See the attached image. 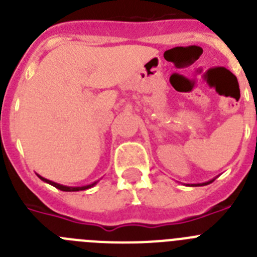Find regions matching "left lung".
I'll return each instance as SVG.
<instances>
[{
	"label": "left lung",
	"instance_id": "obj_1",
	"mask_svg": "<svg viewBox=\"0 0 257 257\" xmlns=\"http://www.w3.org/2000/svg\"><path fill=\"white\" fill-rule=\"evenodd\" d=\"M215 180V179H212V180H210V181H206V183H201V184H188V187H203V185H207V184H211L212 183V181Z\"/></svg>",
	"mask_w": 257,
	"mask_h": 257
}]
</instances>
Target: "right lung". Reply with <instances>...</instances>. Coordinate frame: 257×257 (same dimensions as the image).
<instances>
[{
	"label": "right lung",
	"instance_id": "add662e5",
	"mask_svg": "<svg viewBox=\"0 0 257 257\" xmlns=\"http://www.w3.org/2000/svg\"><path fill=\"white\" fill-rule=\"evenodd\" d=\"M37 176L42 181H45V183L50 184V185H52V187L58 188V189L63 190V192H79V190H86V189H88V188H92V187H94V185H96L97 181H99V180H97V181H95V183H92V184H88V185H83V187H67V185H61V184L55 183V181L47 180V179L42 178V176H41V175H38V174H37Z\"/></svg>",
	"mask_w": 257,
	"mask_h": 257
}]
</instances>
